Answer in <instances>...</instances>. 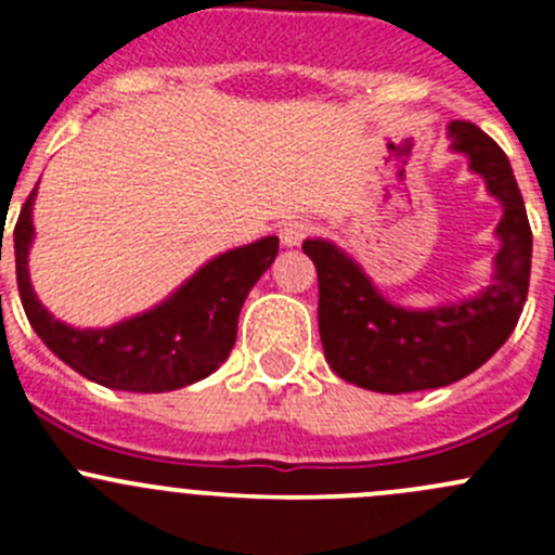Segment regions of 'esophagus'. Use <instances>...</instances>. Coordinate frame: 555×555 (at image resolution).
Instances as JSON below:
<instances>
[{"mask_svg": "<svg viewBox=\"0 0 555 555\" xmlns=\"http://www.w3.org/2000/svg\"><path fill=\"white\" fill-rule=\"evenodd\" d=\"M313 231H317V228H313V222L309 220H289L279 228V238H282L284 246H298L304 244Z\"/></svg>", "mask_w": 555, "mask_h": 555, "instance_id": "esophagus-1", "label": "esophagus"}]
</instances>
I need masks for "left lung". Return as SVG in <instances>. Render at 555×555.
<instances>
[{"label":"left lung","instance_id":"obj_1","mask_svg":"<svg viewBox=\"0 0 555 555\" xmlns=\"http://www.w3.org/2000/svg\"><path fill=\"white\" fill-rule=\"evenodd\" d=\"M451 147L505 206L496 225L500 251L494 284L478 298L433 311H405L376 293L371 279L335 244L309 238L304 251L317 266L319 338L330 367L344 382L371 391L438 389L478 371L511 338L524 311L531 273V228L511 160L475 122L453 120Z\"/></svg>","mask_w":555,"mask_h":555}]
</instances>
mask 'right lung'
Listing matches in <instances>:
<instances>
[{
  "mask_svg": "<svg viewBox=\"0 0 555 555\" xmlns=\"http://www.w3.org/2000/svg\"><path fill=\"white\" fill-rule=\"evenodd\" d=\"M31 201L15 222V276L21 304L39 338L66 365L91 382L122 391H171L215 373L236 344L238 313L257 279L279 255L268 236L206 262L188 284L153 311L106 330H75L50 317L29 282Z\"/></svg>",
  "mask_w": 555,
  "mask_h": 555,
  "instance_id": "1",
  "label": "right lung"
}]
</instances>
